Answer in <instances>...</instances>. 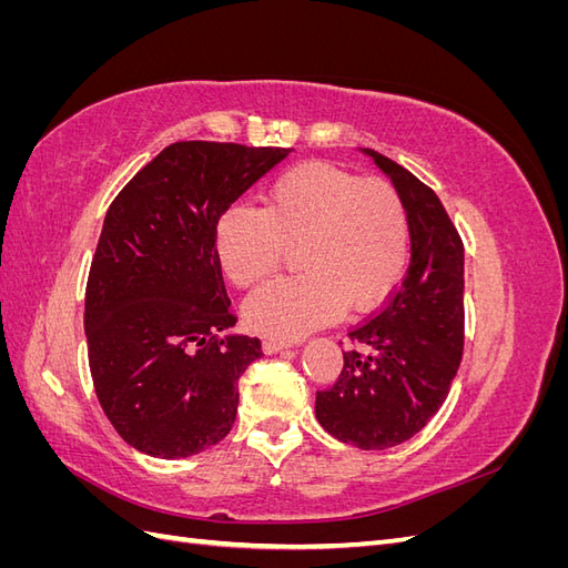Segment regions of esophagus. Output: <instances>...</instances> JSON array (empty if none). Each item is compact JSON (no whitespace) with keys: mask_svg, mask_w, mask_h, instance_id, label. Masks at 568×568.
Returning a JSON list of instances; mask_svg holds the SVG:
<instances>
[{"mask_svg":"<svg viewBox=\"0 0 568 568\" xmlns=\"http://www.w3.org/2000/svg\"><path fill=\"white\" fill-rule=\"evenodd\" d=\"M284 348H288V343H284V341H277V338H267V341H263V351H265L267 355H272V353H280V351H284Z\"/></svg>","mask_w":568,"mask_h":568,"instance_id":"esophagus-1","label":"esophagus"}]
</instances>
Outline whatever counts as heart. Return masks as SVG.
I'll use <instances>...</instances> for the list:
<instances>
[{
    "mask_svg": "<svg viewBox=\"0 0 568 568\" xmlns=\"http://www.w3.org/2000/svg\"><path fill=\"white\" fill-rule=\"evenodd\" d=\"M301 246L303 272L263 286L246 303L253 332L291 341L320 324L372 311L400 284L409 261L405 203L382 180H359L326 163L274 178L267 209L232 205L220 215L215 251L239 286L277 272Z\"/></svg>",
    "mask_w": 568,
    "mask_h": 568,
    "instance_id": "obj_1",
    "label": "heart"
}]
</instances>
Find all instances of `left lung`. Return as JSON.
Masks as SVG:
<instances>
[{
  "label": "left lung",
  "mask_w": 568,
  "mask_h": 568,
  "mask_svg": "<svg viewBox=\"0 0 568 568\" xmlns=\"http://www.w3.org/2000/svg\"><path fill=\"white\" fill-rule=\"evenodd\" d=\"M398 189L409 267L372 317L351 326L334 386L317 390V422L359 450L409 440L445 403L464 351V244L432 186L365 149Z\"/></svg>",
  "instance_id": "obj_1"
}]
</instances>
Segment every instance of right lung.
Returning <instances> with one entry per match:
<instances>
[{
	"mask_svg": "<svg viewBox=\"0 0 568 568\" xmlns=\"http://www.w3.org/2000/svg\"><path fill=\"white\" fill-rule=\"evenodd\" d=\"M291 149L175 142L106 211L84 291V334L101 409L118 436L178 459L230 434L239 376L261 338L236 324L215 251L220 215Z\"/></svg>",
	"mask_w": 568,
	"mask_h": 568,
	"instance_id": "right-lung-1",
	"label": "right lung"
}]
</instances>
